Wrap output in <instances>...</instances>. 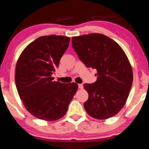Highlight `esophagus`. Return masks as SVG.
<instances>
[{"mask_svg": "<svg viewBox=\"0 0 149 149\" xmlns=\"http://www.w3.org/2000/svg\"><path fill=\"white\" fill-rule=\"evenodd\" d=\"M79 89H83V84H79L78 85Z\"/></svg>", "mask_w": 149, "mask_h": 149, "instance_id": "obj_1", "label": "esophagus"}]
</instances>
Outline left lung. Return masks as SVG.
Wrapping results in <instances>:
<instances>
[{
  "mask_svg": "<svg viewBox=\"0 0 149 149\" xmlns=\"http://www.w3.org/2000/svg\"><path fill=\"white\" fill-rule=\"evenodd\" d=\"M72 45L85 66L97 70L96 81L83 85L89 94L84 103L87 114L97 119L117 115L125 105L133 82L125 52L113 39L98 33L74 36Z\"/></svg>",
  "mask_w": 149,
  "mask_h": 149,
  "instance_id": "8db88e82",
  "label": "left lung"
}]
</instances>
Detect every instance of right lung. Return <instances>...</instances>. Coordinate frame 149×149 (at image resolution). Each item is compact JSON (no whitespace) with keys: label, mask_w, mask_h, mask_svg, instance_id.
I'll use <instances>...</instances> for the list:
<instances>
[{"label":"right lung","mask_w":149,"mask_h":149,"mask_svg":"<svg viewBox=\"0 0 149 149\" xmlns=\"http://www.w3.org/2000/svg\"><path fill=\"white\" fill-rule=\"evenodd\" d=\"M69 42L67 36H40L18 59L15 77L18 94L26 109L38 119L56 121L64 117L78 89L77 83L66 84L52 77Z\"/></svg>","instance_id":"add662e5"}]
</instances>
